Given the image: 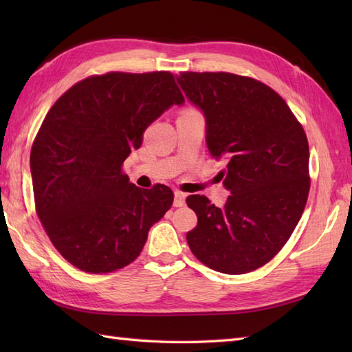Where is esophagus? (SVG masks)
<instances>
[{"label":"esophagus","instance_id":"1","mask_svg":"<svg viewBox=\"0 0 352 352\" xmlns=\"http://www.w3.org/2000/svg\"><path fill=\"white\" fill-rule=\"evenodd\" d=\"M186 203V195L180 190H175L174 193V206L175 207H183Z\"/></svg>","mask_w":352,"mask_h":352}]
</instances>
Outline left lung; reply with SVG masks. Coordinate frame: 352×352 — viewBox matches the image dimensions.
Masks as SVG:
<instances>
[{"label": "left lung", "mask_w": 352, "mask_h": 352, "mask_svg": "<svg viewBox=\"0 0 352 352\" xmlns=\"http://www.w3.org/2000/svg\"><path fill=\"white\" fill-rule=\"evenodd\" d=\"M178 83L206 116L207 146L226 160L231 192L222 208L204 195L186 203L198 216L189 248L222 274H246L280 252L300 222L310 190L309 142L274 89L230 72H180Z\"/></svg>", "instance_id": "obj_1"}]
</instances>
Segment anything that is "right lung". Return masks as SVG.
<instances>
[{
	"instance_id": "right-lung-1",
	"label": "right lung",
	"mask_w": 352,
	"mask_h": 352,
	"mask_svg": "<svg viewBox=\"0 0 352 352\" xmlns=\"http://www.w3.org/2000/svg\"><path fill=\"white\" fill-rule=\"evenodd\" d=\"M183 101L168 71L107 72L78 81L50 109L30 154L34 204L72 266L107 274L139 257L174 193L164 184L138 188L122 164L146 126Z\"/></svg>"
}]
</instances>
